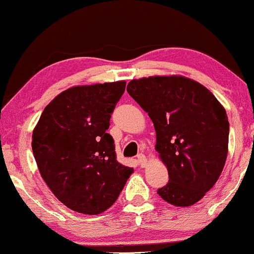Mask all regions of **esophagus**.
Here are the masks:
<instances>
[{
	"instance_id": "1",
	"label": "esophagus",
	"mask_w": 254,
	"mask_h": 254,
	"mask_svg": "<svg viewBox=\"0 0 254 254\" xmlns=\"http://www.w3.org/2000/svg\"><path fill=\"white\" fill-rule=\"evenodd\" d=\"M138 163L141 168H145L146 164H147V159H146V157L142 153L138 154Z\"/></svg>"
}]
</instances>
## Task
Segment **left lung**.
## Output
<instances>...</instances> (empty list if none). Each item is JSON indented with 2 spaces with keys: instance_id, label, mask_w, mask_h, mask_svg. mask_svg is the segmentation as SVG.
Returning a JSON list of instances; mask_svg holds the SVG:
<instances>
[{
  "instance_id": "left-lung-1",
  "label": "left lung",
  "mask_w": 254,
  "mask_h": 254,
  "mask_svg": "<svg viewBox=\"0 0 254 254\" xmlns=\"http://www.w3.org/2000/svg\"><path fill=\"white\" fill-rule=\"evenodd\" d=\"M127 91L156 129V151L169 172L158 189L176 207L198 202L219 180L228 153L226 110L205 86L183 76L132 79Z\"/></svg>"
}]
</instances>
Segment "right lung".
<instances>
[{
    "mask_svg": "<svg viewBox=\"0 0 254 254\" xmlns=\"http://www.w3.org/2000/svg\"><path fill=\"white\" fill-rule=\"evenodd\" d=\"M126 82L78 85L53 98L33 130L41 177L63 204L97 215L114 204L133 169L116 160L107 133Z\"/></svg>",
    "mask_w": 254,
    "mask_h": 254,
    "instance_id": "right-lung-1",
    "label": "right lung"
}]
</instances>
